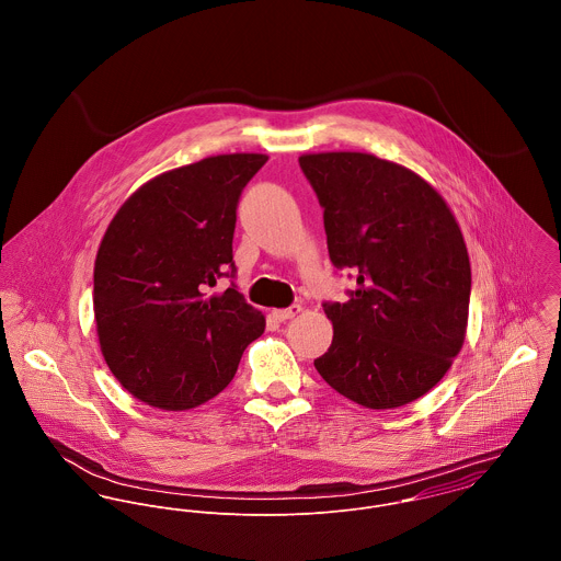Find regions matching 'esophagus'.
I'll return each mask as SVG.
<instances>
[{
  "label": "esophagus",
  "mask_w": 561,
  "mask_h": 561,
  "mask_svg": "<svg viewBox=\"0 0 561 561\" xmlns=\"http://www.w3.org/2000/svg\"><path fill=\"white\" fill-rule=\"evenodd\" d=\"M300 311H302V307H300V305H294V307H289V309H274L272 316L278 321H287L294 320L296 316H300Z\"/></svg>",
  "instance_id": "esophagus-1"
}]
</instances>
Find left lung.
Masks as SVG:
<instances>
[{
  "label": "left lung",
  "instance_id": "1",
  "mask_svg": "<svg viewBox=\"0 0 561 561\" xmlns=\"http://www.w3.org/2000/svg\"><path fill=\"white\" fill-rule=\"evenodd\" d=\"M300 168L323 207L332 263L356 272L350 300L323 305L334 334L316 369L371 410L419 400L467 336L471 263L456 216L423 176L371 153H307Z\"/></svg>",
  "mask_w": 561,
  "mask_h": 561
}]
</instances>
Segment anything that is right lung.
<instances>
[{
    "mask_svg": "<svg viewBox=\"0 0 561 561\" xmlns=\"http://www.w3.org/2000/svg\"><path fill=\"white\" fill-rule=\"evenodd\" d=\"M263 153L211 156L161 172L116 211L94 259V320L103 358L136 398L190 410L233 380L248 343L265 330L261 311L231 276L236 209Z\"/></svg>",
    "mask_w": 561,
    "mask_h": 561,
    "instance_id": "1",
    "label": "right lung"
}]
</instances>
